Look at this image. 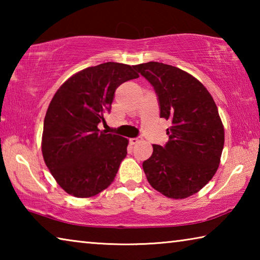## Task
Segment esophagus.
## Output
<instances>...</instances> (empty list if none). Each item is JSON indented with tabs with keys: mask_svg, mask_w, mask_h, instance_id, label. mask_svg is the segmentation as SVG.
<instances>
[{
	"mask_svg": "<svg viewBox=\"0 0 260 260\" xmlns=\"http://www.w3.org/2000/svg\"><path fill=\"white\" fill-rule=\"evenodd\" d=\"M140 139L139 138H133V139H129V142H131V144H133V146H134V144H138L139 142H140Z\"/></svg>",
	"mask_w": 260,
	"mask_h": 260,
	"instance_id": "esophagus-1",
	"label": "esophagus"
}]
</instances>
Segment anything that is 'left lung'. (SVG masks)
<instances>
[{"label": "left lung", "mask_w": 260, "mask_h": 260, "mask_svg": "<svg viewBox=\"0 0 260 260\" xmlns=\"http://www.w3.org/2000/svg\"><path fill=\"white\" fill-rule=\"evenodd\" d=\"M134 69L151 83L160 118L172 121L165 147L153 144L143 171L162 195L182 200L199 192L217 172L225 142L218 108L209 90L191 74L172 65L149 61Z\"/></svg>", "instance_id": "obj_1"}]
</instances>
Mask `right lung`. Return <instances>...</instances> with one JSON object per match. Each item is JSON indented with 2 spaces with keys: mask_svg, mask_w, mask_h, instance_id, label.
Segmentation results:
<instances>
[{
  "mask_svg": "<svg viewBox=\"0 0 260 260\" xmlns=\"http://www.w3.org/2000/svg\"><path fill=\"white\" fill-rule=\"evenodd\" d=\"M139 78L134 67L108 61L73 74L48 107L42 155L56 182L74 197L98 195L112 183L127 155L128 140L101 132L114 91Z\"/></svg>",
  "mask_w": 260,
  "mask_h": 260,
  "instance_id": "right-lung-1",
  "label": "right lung"
}]
</instances>
